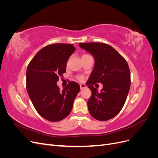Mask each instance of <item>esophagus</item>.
<instances>
[{
    "label": "esophagus",
    "instance_id": "34e87169",
    "mask_svg": "<svg viewBox=\"0 0 158 158\" xmlns=\"http://www.w3.org/2000/svg\"><path fill=\"white\" fill-rule=\"evenodd\" d=\"M80 85V88H81V89H84V88H85V84H81Z\"/></svg>",
    "mask_w": 158,
    "mask_h": 158
}]
</instances>
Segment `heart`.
<instances>
[{"label":"heart","mask_w":158,"mask_h":158,"mask_svg":"<svg viewBox=\"0 0 158 158\" xmlns=\"http://www.w3.org/2000/svg\"><path fill=\"white\" fill-rule=\"evenodd\" d=\"M78 79H79L80 80H83V77H82V76H80V77L78 78Z\"/></svg>","instance_id":"1"}]
</instances>
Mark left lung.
I'll use <instances>...</instances> for the list:
<instances>
[{"mask_svg": "<svg viewBox=\"0 0 158 158\" xmlns=\"http://www.w3.org/2000/svg\"><path fill=\"white\" fill-rule=\"evenodd\" d=\"M81 48L94 56V68L87 85L92 92L88 101L91 116L98 121L115 117L125 105L131 86V73L126 60L113 47L102 43H81ZM103 84L100 93L93 84Z\"/></svg>", "mask_w": 158, "mask_h": 158, "instance_id": "8db88e82", "label": "left lung"}]
</instances>
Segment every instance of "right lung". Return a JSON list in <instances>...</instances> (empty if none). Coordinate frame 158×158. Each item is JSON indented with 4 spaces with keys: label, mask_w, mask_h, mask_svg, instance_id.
Wrapping results in <instances>:
<instances>
[{
    "label": "right lung",
    "mask_w": 158,
    "mask_h": 158,
    "mask_svg": "<svg viewBox=\"0 0 158 158\" xmlns=\"http://www.w3.org/2000/svg\"><path fill=\"white\" fill-rule=\"evenodd\" d=\"M75 51L73 44H55L41 49L28 64L26 88L37 113L46 120L57 122L67 117L80 87L70 82L63 90L56 84L66 73V63Z\"/></svg>",
    "instance_id": "right-lung-1"
}]
</instances>
